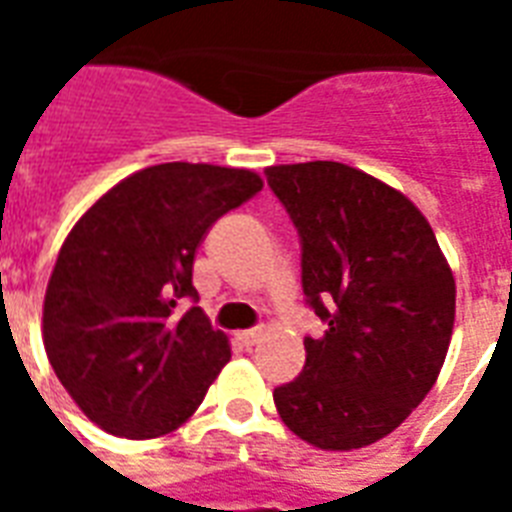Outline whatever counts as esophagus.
I'll list each match as a JSON object with an SVG mask.
<instances>
[{
  "instance_id": "esophagus-1",
  "label": "esophagus",
  "mask_w": 512,
  "mask_h": 512,
  "mask_svg": "<svg viewBox=\"0 0 512 512\" xmlns=\"http://www.w3.org/2000/svg\"><path fill=\"white\" fill-rule=\"evenodd\" d=\"M260 337H263V329H247V332H239V335H236V340H239L244 348H252V345H257V342H260Z\"/></svg>"
}]
</instances>
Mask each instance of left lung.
Returning <instances> with one entry per match:
<instances>
[{"mask_svg":"<svg viewBox=\"0 0 512 512\" xmlns=\"http://www.w3.org/2000/svg\"><path fill=\"white\" fill-rule=\"evenodd\" d=\"M300 236L305 303L324 324L273 390L281 420L327 452L380 441L430 393L454 327V276L396 188L340 162L265 170Z\"/></svg>","mask_w":512,"mask_h":512,"instance_id":"obj_1","label":"left lung"}]
</instances>
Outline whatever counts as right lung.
Here are the masks:
<instances>
[{"label":"right lung","instance_id":"right-lung-1","mask_svg":"<svg viewBox=\"0 0 512 512\" xmlns=\"http://www.w3.org/2000/svg\"><path fill=\"white\" fill-rule=\"evenodd\" d=\"M263 180L249 170L170 162L100 196L60 247L44 295V350L79 409L108 433H172L228 358L193 287V255L217 217Z\"/></svg>","mask_w":512,"mask_h":512}]
</instances>
